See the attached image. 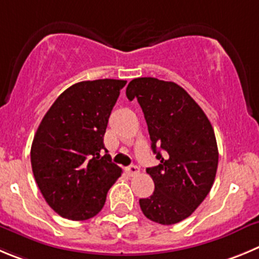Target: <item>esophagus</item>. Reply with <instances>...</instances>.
<instances>
[{
  "label": "esophagus",
  "mask_w": 259,
  "mask_h": 259,
  "mask_svg": "<svg viewBox=\"0 0 259 259\" xmlns=\"http://www.w3.org/2000/svg\"><path fill=\"white\" fill-rule=\"evenodd\" d=\"M126 172L129 174L130 176H134L139 172V168H138V166H135V165H130L129 167L126 168Z\"/></svg>",
  "instance_id": "esophagus-1"
}]
</instances>
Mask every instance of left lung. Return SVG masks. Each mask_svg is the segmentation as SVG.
Here are the masks:
<instances>
[{
    "instance_id": "8db88e82",
    "label": "left lung",
    "mask_w": 259,
    "mask_h": 259,
    "mask_svg": "<svg viewBox=\"0 0 259 259\" xmlns=\"http://www.w3.org/2000/svg\"><path fill=\"white\" fill-rule=\"evenodd\" d=\"M126 97L141 105L152 151L159 159L147 168L154 192L139 199L142 212L157 224H178L198 208L213 185L219 165L213 127L198 103L174 81L133 79Z\"/></svg>"
}]
</instances>
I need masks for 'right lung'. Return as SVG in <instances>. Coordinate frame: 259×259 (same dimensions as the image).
I'll return each instance as SVG.
<instances>
[{
	"label": "right lung",
	"instance_id": "add662e5",
	"mask_svg": "<svg viewBox=\"0 0 259 259\" xmlns=\"http://www.w3.org/2000/svg\"><path fill=\"white\" fill-rule=\"evenodd\" d=\"M125 84L116 79L74 84L60 94L38 126L30 149L31 170L48 206L64 219L96 216L121 176L103 137Z\"/></svg>",
	"mask_w": 259,
	"mask_h": 259
}]
</instances>
